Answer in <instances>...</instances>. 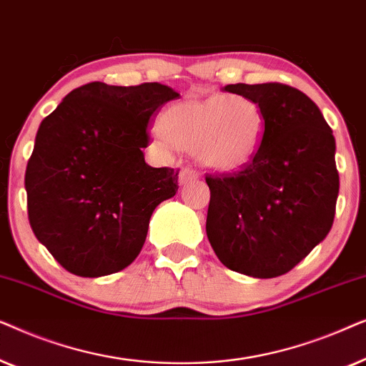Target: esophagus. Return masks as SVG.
<instances>
[{"instance_id": "1", "label": "esophagus", "mask_w": 366, "mask_h": 366, "mask_svg": "<svg viewBox=\"0 0 366 366\" xmlns=\"http://www.w3.org/2000/svg\"><path fill=\"white\" fill-rule=\"evenodd\" d=\"M198 178H199V174L189 167L182 168V172H179V183H182V184H188L192 182H197Z\"/></svg>"}]
</instances>
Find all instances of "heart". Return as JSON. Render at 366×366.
Returning <instances> with one entry per match:
<instances>
[{
    "label": "heart",
    "instance_id": "1",
    "mask_svg": "<svg viewBox=\"0 0 366 366\" xmlns=\"http://www.w3.org/2000/svg\"><path fill=\"white\" fill-rule=\"evenodd\" d=\"M158 128L173 147L192 149L203 167L237 172L258 153L264 114L248 94H209L169 104L158 119Z\"/></svg>",
    "mask_w": 366,
    "mask_h": 366
}]
</instances>
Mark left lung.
Here are the masks:
<instances>
[{
	"label": "left lung",
	"mask_w": 366,
	"mask_h": 366,
	"mask_svg": "<svg viewBox=\"0 0 366 366\" xmlns=\"http://www.w3.org/2000/svg\"><path fill=\"white\" fill-rule=\"evenodd\" d=\"M264 114V134L247 167L207 173V234L224 267L274 278L297 267L332 229L340 189L335 138L307 94L283 83L227 84Z\"/></svg>",
	"instance_id": "8db88e82"
}]
</instances>
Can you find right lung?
<instances>
[{
    "mask_svg": "<svg viewBox=\"0 0 366 366\" xmlns=\"http://www.w3.org/2000/svg\"><path fill=\"white\" fill-rule=\"evenodd\" d=\"M159 83L102 81L68 93L39 124L24 188L33 233L66 272L98 278L127 268L154 208L178 192V172L152 168L148 124L177 99Z\"/></svg>",
    "mask_w": 366,
    "mask_h": 366,
    "instance_id": "right-lung-1",
    "label": "right lung"
}]
</instances>
